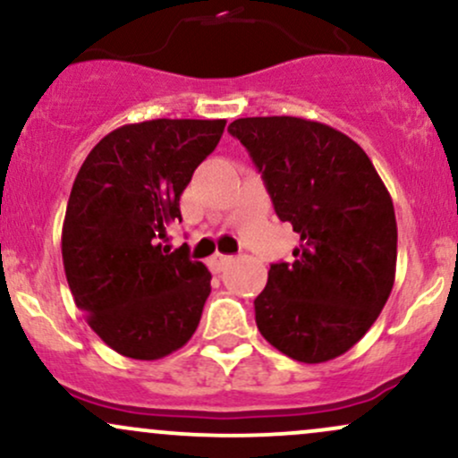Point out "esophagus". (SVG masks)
<instances>
[{"label":"esophagus","instance_id":"esophagus-1","mask_svg":"<svg viewBox=\"0 0 458 458\" xmlns=\"http://www.w3.org/2000/svg\"><path fill=\"white\" fill-rule=\"evenodd\" d=\"M234 259L233 256H225V254H215L211 260H208V267H211V271L213 273H222L225 267L230 265V262H233Z\"/></svg>","mask_w":458,"mask_h":458}]
</instances>
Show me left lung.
Wrapping results in <instances>:
<instances>
[{
	"label": "left lung",
	"mask_w": 458,
	"mask_h": 458,
	"mask_svg": "<svg viewBox=\"0 0 458 458\" xmlns=\"http://www.w3.org/2000/svg\"><path fill=\"white\" fill-rule=\"evenodd\" d=\"M265 178L277 217L299 234L295 260L271 265L254 299L271 346L323 364L360 343L396 276V215L360 144L295 115L239 118L228 127Z\"/></svg>",
	"instance_id": "left-lung-1"
}]
</instances>
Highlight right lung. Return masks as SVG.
I'll list each match as a JSON object with an SVG mask.
<instances>
[{
  "label": "right lung",
  "instance_id": "right-lung-1",
  "mask_svg": "<svg viewBox=\"0 0 458 458\" xmlns=\"http://www.w3.org/2000/svg\"><path fill=\"white\" fill-rule=\"evenodd\" d=\"M225 120L124 124L79 167L62 225V260L94 334L131 360H161L198 329L211 273L189 247L159 241L181 219V193L215 150Z\"/></svg>",
  "mask_w": 458,
  "mask_h": 458
}]
</instances>
